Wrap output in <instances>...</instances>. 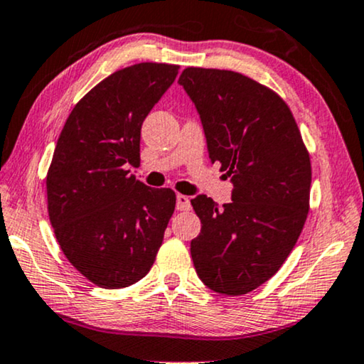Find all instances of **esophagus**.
<instances>
[{"label": "esophagus", "instance_id": "34e87169", "mask_svg": "<svg viewBox=\"0 0 364 364\" xmlns=\"http://www.w3.org/2000/svg\"><path fill=\"white\" fill-rule=\"evenodd\" d=\"M177 210H191V199L187 196H177Z\"/></svg>", "mask_w": 364, "mask_h": 364}]
</instances>
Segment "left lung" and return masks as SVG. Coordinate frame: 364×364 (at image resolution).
Here are the masks:
<instances>
[{
  "mask_svg": "<svg viewBox=\"0 0 364 364\" xmlns=\"http://www.w3.org/2000/svg\"><path fill=\"white\" fill-rule=\"evenodd\" d=\"M199 112L209 157L232 182V202L191 204L197 276L224 296L247 294L279 271L309 212L311 160L286 102L245 75L186 68L178 78Z\"/></svg>",
  "mask_w": 364,
  "mask_h": 364,
  "instance_id": "8db88e82",
  "label": "left lung"
}]
</instances>
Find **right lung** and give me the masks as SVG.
<instances>
[{
	"label": "right lung",
	"instance_id": "obj_1",
	"mask_svg": "<svg viewBox=\"0 0 364 364\" xmlns=\"http://www.w3.org/2000/svg\"><path fill=\"white\" fill-rule=\"evenodd\" d=\"M178 73L136 63L112 73L70 113L46 176L48 215L61 251L105 289L135 284L154 266L176 192L127 171L140 164V130Z\"/></svg>",
	"mask_w": 364,
	"mask_h": 364
}]
</instances>
